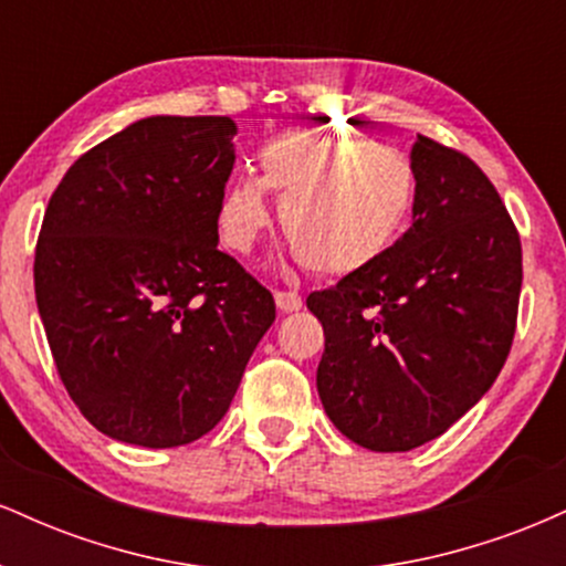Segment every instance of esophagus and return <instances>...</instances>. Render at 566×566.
I'll use <instances>...</instances> for the list:
<instances>
[{
    "instance_id": "34e87169",
    "label": "esophagus",
    "mask_w": 566,
    "mask_h": 566,
    "mask_svg": "<svg viewBox=\"0 0 566 566\" xmlns=\"http://www.w3.org/2000/svg\"><path fill=\"white\" fill-rule=\"evenodd\" d=\"M274 297H276L279 311H284V314H292V311L303 308V297L297 295V292H292V290H276Z\"/></svg>"
}]
</instances>
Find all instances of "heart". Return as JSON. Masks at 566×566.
<instances>
[{
  "label": "heart",
  "instance_id": "1",
  "mask_svg": "<svg viewBox=\"0 0 566 566\" xmlns=\"http://www.w3.org/2000/svg\"><path fill=\"white\" fill-rule=\"evenodd\" d=\"M258 167L261 178L239 175L218 201L220 242L239 255L271 220L265 188L282 197L279 226L295 258L319 276H346L378 261L412 216V165L380 143L287 129L261 148Z\"/></svg>",
  "mask_w": 566,
  "mask_h": 566
}]
</instances>
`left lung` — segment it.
<instances>
[{"label":"left lung","instance_id":"1","mask_svg":"<svg viewBox=\"0 0 566 566\" xmlns=\"http://www.w3.org/2000/svg\"><path fill=\"white\" fill-rule=\"evenodd\" d=\"M412 170V226L305 301L324 327V412L375 452L441 437L490 391L522 292V239L476 161L418 135Z\"/></svg>","mask_w":566,"mask_h":566}]
</instances>
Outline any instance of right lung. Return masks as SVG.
<instances>
[{"label": "right lung", "mask_w": 566, "mask_h": 566, "mask_svg": "<svg viewBox=\"0 0 566 566\" xmlns=\"http://www.w3.org/2000/svg\"><path fill=\"white\" fill-rule=\"evenodd\" d=\"M233 135L229 116H148L82 154L44 210L39 316L71 401L116 441L212 431L276 319L274 295L218 250Z\"/></svg>", "instance_id": "obj_1"}]
</instances>
